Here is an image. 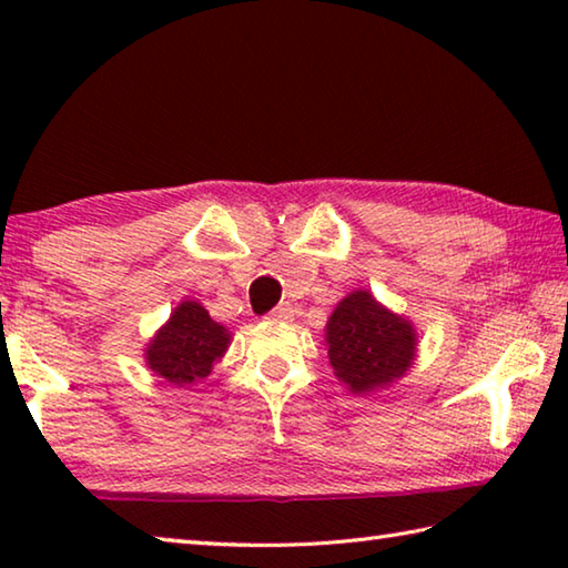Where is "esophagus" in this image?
I'll list each match as a JSON object with an SVG mask.
<instances>
[{
  "mask_svg": "<svg viewBox=\"0 0 568 568\" xmlns=\"http://www.w3.org/2000/svg\"><path fill=\"white\" fill-rule=\"evenodd\" d=\"M293 315V307L287 305V303H281V305H275L273 311H271V318L273 321H287Z\"/></svg>",
  "mask_w": 568,
  "mask_h": 568,
  "instance_id": "obj_1",
  "label": "esophagus"
}]
</instances>
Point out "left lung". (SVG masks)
Returning <instances> with one entry per match:
<instances>
[{
    "label": "left lung",
    "mask_w": 568,
    "mask_h": 568,
    "mask_svg": "<svg viewBox=\"0 0 568 568\" xmlns=\"http://www.w3.org/2000/svg\"><path fill=\"white\" fill-rule=\"evenodd\" d=\"M325 343L335 376L353 393L388 386L408 371L416 353L410 323L388 313L365 291L338 303L325 328Z\"/></svg>",
    "instance_id": "obj_1"
}]
</instances>
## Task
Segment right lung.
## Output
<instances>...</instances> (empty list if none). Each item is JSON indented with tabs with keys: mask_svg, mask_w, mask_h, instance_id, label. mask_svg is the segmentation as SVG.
<instances>
[{
	"mask_svg": "<svg viewBox=\"0 0 568 568\" xmlns=\"http://www.w3.org/2000/svg\"><path fill=\"white\" fill-rule=\"evenodd\" d=\"M230 333L210 318L195 301L180 303L170 323L148 348V365L175 386H190L210 376L215 361L225 353Z\"/></svg>",
	"mask_w": 568,
	"mask_h": 568,
	"instance_id": "add662e5",
	"label": "right lung"
}]
</instances>
